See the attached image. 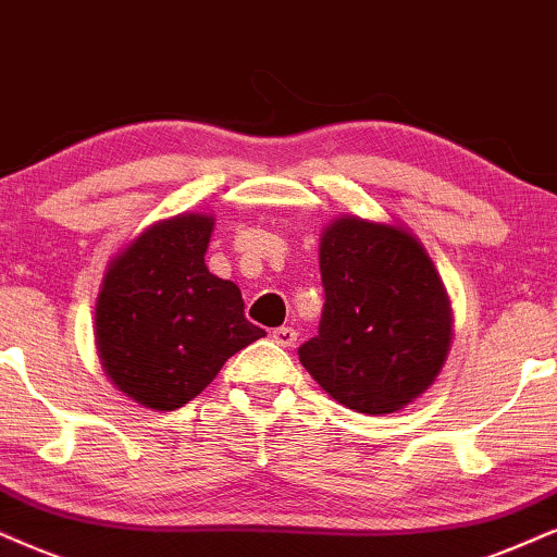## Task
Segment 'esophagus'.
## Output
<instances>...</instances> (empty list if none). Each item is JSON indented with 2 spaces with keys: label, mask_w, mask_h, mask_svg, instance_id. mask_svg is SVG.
Masks as SVG:
<instances>
[{
  "label": "esophagus",
  "mask_w": 557,
  "mask_h": 557,
  "mask_svg": "<svg viewBox=\"0 0 557 557\" xmlns=\"http://www.w3.org/2000/svg\"><path fill=\"white\" fill-rule=\"evenodd\" d=\"M295 339H298V331L293 326H280L272 331V342L280 344V347H293Z\"/></svg>",
  "instance_id": "esophagus-1"
}]
</instances>
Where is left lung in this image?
<instances>
[{
    "label": "left lung",
    "instance_id": "obj_1",
    "mask_svg": "<svg viewBox=\"0 0 557 557\" xmlns=\"http://www.w3.org/2000/svg\"><path fill=\"white\" fill-rule=\"evenodd\" d=\"M326 293L300 364L342 406L396 413L426 393L453 344V302L424 244L400 223L334 218L321 231Z\"/></svg>",
    "mask_w": 557,
    "mask_h": 557
}]
</instances>
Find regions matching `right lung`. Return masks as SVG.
I'll return each instance as SVG.
<instances>
[{
  "label": "right lung",
  "instance_id": "1",
  "mask_svg": "<svg viewBox=\"0 0 557 557\" xmlns=\"http://www.w3.org/2000/svg\"><path fill=\"white\" fill-rule=\"evenodd\" d=\"M215 218L180 213L110 259L95 306L104 375L138 406L174 411L213 383L228 357L267 336L244 319L242 290L206 251Z\"/></svg>",
  "mask_w": 557,
  "mask_h": 557
}]
</instances>
